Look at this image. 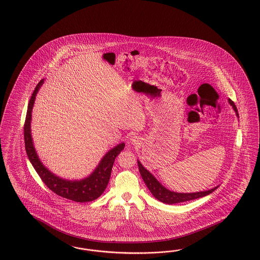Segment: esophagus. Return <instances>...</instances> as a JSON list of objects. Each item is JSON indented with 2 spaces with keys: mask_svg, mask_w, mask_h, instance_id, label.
Listing matches in <instances>:
<instances>
[{
  "mask_svg": "<svg viewBox=\"0 0 260 260\" xmlns=\"http://www.w3.org/2000/svg\"><path fill=\"white\" fill-rule=\"evenodd\" d=\"M131 141H132V143L133 144H137V137H135V136H134V137H132V139H131Z\"/></svg>",
  "mask_w": 260,
  "mask_h": 260,
  "instance_id": "esophagus-1",
  "label": "esophagus"
}]
</instances>
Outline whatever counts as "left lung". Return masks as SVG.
Instances as JSON below:
<instances>
[{"label": "left lung", "instance_id": "1", "mask_svg": "<svg viewBox=\"0 0 260 260\" xmlns=\"http://www.w3.org/2000/svg\"><path fill=\"white\" fill-rule=\"evenodd\" d=\"M228 101H229L230 105L233 107L234 111L237 113V115L239 116L237 106L235 105V103L232 101L231 99H228ZM138 161V168H139L142 179L147 184L148 189L158 201H160L164 204H179V203H183V202H187V201H192V200L199 199V198H202V197L207 196L218 187V186H216L212 189L196 192V193H177V192H173V191L167 189L165 186H162L161 183L157 181V179L155 178L154 176L152 175L148 170H147L142 166L140 161Z\"/></svg>", "mask_w": 260, "mask_h": 260}]
</instances>
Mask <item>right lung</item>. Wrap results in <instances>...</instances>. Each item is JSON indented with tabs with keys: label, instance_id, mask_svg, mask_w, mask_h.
<instances>
[{
	"label": "right lung",
	"instance_id": "add662e5",
	"mask_svg": "<svg viewBox=\"0 0 260 260\" xmlns=\"http://www.w3.org/2000/svg\"><path fill=\"white\" fill-rule=\"evenodd\" d=\"M43 82L44 79H42L38 83L32 93L31 99L29 100L26 117L23 126L24 145L29 161H31L37 173L41 177L42 182L46 184V186L50 190L56 193V195L77 203H87L94 201L99 197L101 196L102 193L105 191L108 183L110 181L114 160L116 156L124 149L125 144H119L111 150H109L91 175L80 181H68L53 174L42 165V161L39 159L34 148L30 128L32 109L35 102L36 95Z\"/></svg>",
	"mask_w": 260,
	"mask_h": 260
}]
</instances>
